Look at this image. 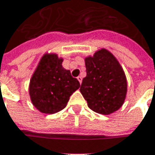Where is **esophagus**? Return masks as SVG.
<instances>
[{
	"label": "esophagus",
	"instance_id": "1",
	"mask_svg": "<svg viewBox=\"0 0 155 155\" xmlns=\"http://www.w3.org/2000/svg\"><path fill=\"white\" fill-rule=\"evenodd\" d=\"M82 79H83V78H82V77H81V76H78V80L79 81V83H82Z\"/></svg>",
	"mask_w": 155,
	"mask_h": 155
}]
</instances>
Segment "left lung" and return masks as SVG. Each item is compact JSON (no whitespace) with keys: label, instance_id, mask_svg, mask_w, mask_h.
Segmentation results:
<instances>
[{"label":"left lung","instance_id":"left-lung-1","mask_svg":"<svg viewBox=\"0 0 155 155\" xmlns=\"http://www.w3.org/2000/svg\"><path fill=\"white\" fill-rule=\"evenodd\" d=\"M86 77L80 92L93 111L109 115L121 108L127 93L122 66L110 51L102 49L85 58Z\"/></svg>","mask_w":155,"mask_h":155}]
</instances>
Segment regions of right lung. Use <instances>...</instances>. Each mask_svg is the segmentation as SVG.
Here are the masks:
<instances>
[{
    "label": "right lung",
    "mask_w": 155,
    "mask_h": 155,
    "mask_svg": "<svg viewBox=\"0 0 155 155\" xmlns=\"http://www.w3.org/2000/svg\"><path fill=\"white\" fill-rule=\"evenodd\" d=\"M62 62L56 54H45L30 80L32 103L42 113L53 114L64 109L70 97L80 86L71 71L63 68Z\"/></svg>",
    "instance_id": "1"
}]
</instances>
